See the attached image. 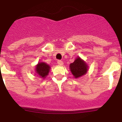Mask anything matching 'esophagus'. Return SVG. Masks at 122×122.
Instances as JSON below:
<instances>
[{
    "label": "esophagus",
    "instance_id": "obj_1",
    "mask_svg": "<svg viewBox=\"0 0 122 122\" xmlns=\"http://www.w3.org/2000/svg\"><path fill=\"white\" fill-rule=\"evenodd\" d=\"M57 63H58V65H60V66H62V65H63V62H62V60H58V61H57Z\"/></svg>",
    "mask_w": 122,
    "mask_h": 122
}]
</instances>
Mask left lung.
<instances>
[{
  "label": "left lung",
  "instance_id": "obj_1",
  "mask_svg": "<svg viewBox=\"0 0 122 122\" xmlns=\"http://www.w3.org/2000/svg\"><path fill=\"white\" fill-rule=\"evenodd\" d=\"M70 69L74 77L77 78L87 73L88 65L82 59L77 57L74 62L70 65Z\"/></svg>",
  "mask_w": 122,
  "mask_h": 122
}]
</instances>
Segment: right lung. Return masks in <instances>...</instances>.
<instances>
[{
	"label": "right lung",
	"mask_w": 122,
	"mask_h": 122,
	"mask_svg": "<svg viewBox=\"0 0 122 122\" xmlns=\"http://www.w3.org/2000/svg\"><path fill=\"white\" fill-rule=\"evenodd\" d=\"M51 67L45 62H40L36 65L35 71L36 74L42 78H45L49 74Z\"/></svg>",
	"instance_id": "obj_1"
}]
</instances>
